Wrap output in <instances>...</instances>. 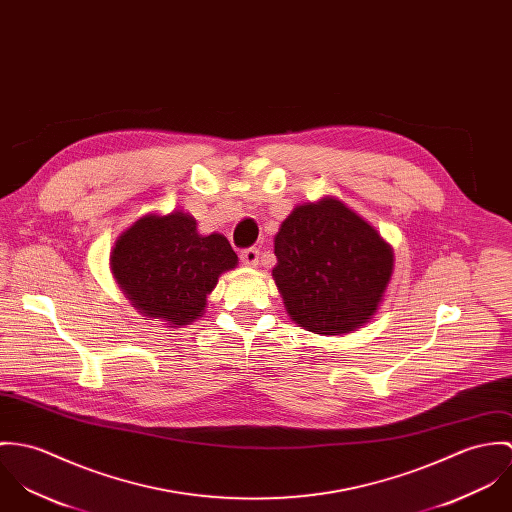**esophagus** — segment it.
<instances>
[{
	"instance_id": "34e87169",
	"label": "esophagus",
	"mask_w": 512,
	"mask_h": 512,
	"mask_svg": "<svg viewBox=\"0 0 512 512\" xmlns=\"http://www.w3.org/2000/svg\"><path fill=\"white\" fill-rule=\"evenodd\" d=\"M239 257H241V263H243V265H247V267H257V263H259V249H255V247L243 249Z\"/></svg>"
}]
</instances>
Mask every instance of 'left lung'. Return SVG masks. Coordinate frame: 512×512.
Returning a JSON list of instances; mask_svg holds the SVG:
<instances>
[{"label":"left lung","instance_id":"left-lung-1","mask_svg":"<svg viewBox=\"0 0 512 512\" xmlns=\"http://www.w3.org/2000/svg\"><path fill=\"white\" fill-rule=\"evenodd\" d=\"M273 279L288 316L322 336L363 326L393 275L391 245L336 198L296 206L275 235Z\"/></svg>","mask_w":512,"mask_h":512}]
</instances>
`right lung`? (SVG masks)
I'll return each instance as SVG.
<instances>
[{
	"instance_id": "right-lung-1",
	"label": "right lung",
	"mask_w": 512,
	"mask_h": 512,
	"mask_svg": "<svg viewBox=\"0 0 512 512\" xmlns=\"http://www.w3.org/2000/svg\"><path fill=\"white\" fill-rule=\"evenodd\" d=\"M125 298L147 318L171 328L204 314L206 298L237 255L222 233L202 235L184 212L147 214L125 229L110 257Z\"/></svg>"
}]
</instances>
